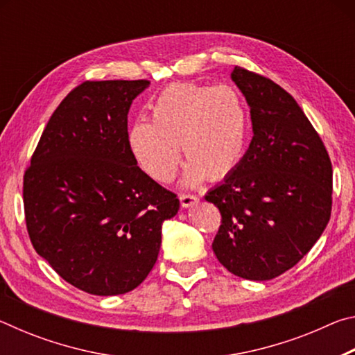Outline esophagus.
I'll use <instances>...</instances> for the list:
<instances>
[{"label": "esophagus", "mask_w": 355, "mask_h": 355, "mask_svg": "<svg viewBox=\"0 0 355 355\" xmlns=\"http://www.w3.org/2000/svg\"><path fill=\"white\" fill-rule=\"evenodd\" d=\"M197 202H199V199H197L196 196H192V194H180V203H182L183 208H189V207H192Z\"/></svg>", "instance_id": "obj_1"}]
</instances>
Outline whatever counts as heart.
Returning <instances> with one entry per match:
<instances>
[{
    "label": "heart",
    "instance_id": "heart-1",
    "mask_svg": "<svg viewBox=\"0 0 355 355\" xmlns=\"http://www.w3.org/2000/svg\"><path fill=\"white\" fill-rule=\"evenodd\" d=\"M150 120H136L127 135L131 158L150 178L169 183L180 150L186 159L183 183L220 180L241 163L249 133L244 101L230 86L175 83L150 103Z\"/></svg>",
    "mask_w": 355,
    "mask_h": 355
}]
</instances>
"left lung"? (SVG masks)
Wrapping results in <instances>:
<instances>
[{
  "label": "left lung",
  "instance_id": "1",
  "mask_svg": "<svg viewBox=\"0 0 355 355\" xmlns=\"http://www.w3.org/2000/svg\"><path fill=\"white\" fill-rule=\"evenodd\" d=\"M232 81L250 107L254 136L236 169L205 196L222 216L213 250L238 277L271 280L322 235L332 209V164L285 89L241 67Z\"/></svg>",
  "mask_w": 355,
  "mask_h": 355
}]
</instances>
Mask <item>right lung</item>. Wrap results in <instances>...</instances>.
Here are the masks:
<instances>
[{"label": "right lung", "instance_id": "add662e5", "mask_svg": "<svg viewBox=\"0 0 355 355\" xmlns=\"http://www.w3.org/2000/svg\"><path fill=\"white\" fill-rule=\"evenodd\" d=\"M150 81H86L48 120L23 180L29 238L80 290L116 296L158 260L163 222L180 202L131 158L128 111Z\"/></svg>", "mask_w": 355, "mask_h": 355}]
</instances>
